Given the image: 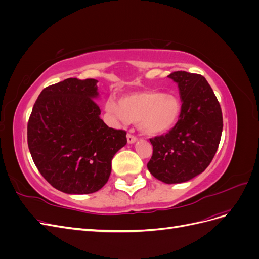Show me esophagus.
Wrapping results in <instances>:
<instances>
[{
	"mask_svg": "<svg viewBox=\"0 0 259 259\" xmlns=\"http://www.w3.org/2000/svg\"><path fill=\"white\" fill-rule=\"evenodd\" d=\"M126 138H127V143L131 144V145H132V144H135L136 140H137V138H136L134 135H131V134H127Z\"/></svg>",
	"mask_w": 259,
	"mask_h": 259,
	"instance_id": "34e87169",
	"label": "esophagus"
}]
</instances>
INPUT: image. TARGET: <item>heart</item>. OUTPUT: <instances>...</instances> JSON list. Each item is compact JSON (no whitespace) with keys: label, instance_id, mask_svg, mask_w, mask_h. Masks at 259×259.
<instances>
[{"label":"heart","instance_id":"1","mask_svg":"<svg viewBox=\"0 0 259 259\" xmlns=\"http://www.w3.org/2000/svg\"><path fill=\"white\" fill-rule=\"evenodd\" d=\"M105 110L115 121L137 122L144 135L155 137L166 134L175 126L182 106L171 94L143 91L122 96L119 104L113 99L107 100Z\"/></svg>","mask_w":259,"mask_h":259}]
</instances>
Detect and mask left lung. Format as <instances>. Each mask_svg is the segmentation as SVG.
<instances>
[{
	"instance_id": "left-lung-1",
	"label": "left lung",
	"mask_w": 259,
	"mask_h": 259,
	"mask_svg": "<svg viewBox=\"0 0 259 259\" xmlns=\"http://www.w3.org/2000/svg\"><path fill=\"white\" fill-rule=\"evenodd\" d=\"M177 83L182 111L167 134L150 139L153 153L147 167L165 184H180L204 171L221 142V105L204 76L186 71L168 75Z\"/></svg>"
}]
</instances>
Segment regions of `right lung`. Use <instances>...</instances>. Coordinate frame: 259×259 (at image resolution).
I'll list each match as a JSON object with an SVG mask.
<instances>
[{"label": "right lung", "instance_id": "obj_1", "mask_svg": "<svg viewBox=\"0 0 259 259\" xmlns=\"http://www.w3.org/2000/svg\"><path fill=\"white\" fill-rule=\"evenodd\" d=\"M97 80L70 77L45 88L28 122V147L41 175L69 194L96 192L108 182L126 132L100 119Z\"/></svg>", "mask_w": 259, "mask_h": 259}]
</instances>
